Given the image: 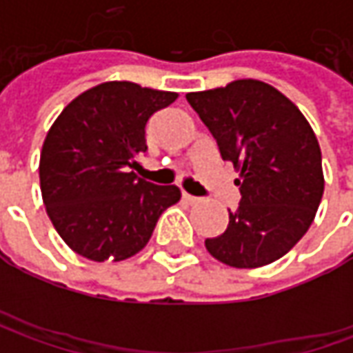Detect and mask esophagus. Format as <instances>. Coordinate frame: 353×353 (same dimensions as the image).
Returning a JSON list of instances; mask_svg holds the SVG:
<instances>
[{"mask_svg": "<svg viewBox=\"0 0 353 353\" xmlns=\"http://www.w3.org/2000/svg\"><path fill=\"white\" fill-rule=\"evenodd\" d=\"M183 200L184 202H188V204H198V200H200V198L192 196V194H188V192H183Z\"/></svg>", "mask_w": 353, "mask_h": 353, "instance_id": "obj_1", "label": "esophagus"}]
</instances>
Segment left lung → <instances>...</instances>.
Returning <instances> with one entry per match:
<instances>
[{
    "label": "left lung",
    "mask_w": 353,
    "mask_h": 353,
    "mask_svg": "<svg viewBox=\"0 0 353 353\" xmlns=\"http://www.w3.org/2000/svg\"><path fill=\"white\" fill-rule=\"evenodd\" d=\"M186 100L210 129L224 161L239 170L241 200L206 250L236 269L277 261L310 228L324 192L320 145L294 103L261 80L190 92Z\"/></svg>",
    "instance_id": "8db88e82"
}]
</instances>
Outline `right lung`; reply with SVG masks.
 <instances>
[{"mask_svg":"<svg viewBox=\"0 0 353 353\" xmlns=\"http://www.w3.org/2000/svg\"><path fill=\"white\" fill-rule=\"evenodd\" d=\"M176 92L103 82L82 92L54 119L43 143L39 179L47 214L64 243L90 261H123L151 239L181 190L137 179L145 125Z\"/></svg>","mask_w":353,"mask_h":353,"instance_id":"right-lung-1","label":"right lung"}]
</instances>
